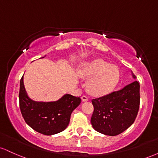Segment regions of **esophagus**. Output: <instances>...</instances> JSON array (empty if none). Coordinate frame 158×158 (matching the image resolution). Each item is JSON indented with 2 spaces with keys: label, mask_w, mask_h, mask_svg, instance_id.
Returning <instances> with one entry per match:
<instances>
[{
  "label": "esophagus",
  "mask_w": 158,
  "mask_h": 158,
  "mask_svg": "<svg viewBox=\"0 0 158 158\" xmlns=\"http://www.w3.org/2000/svg\"><path fill=\"white\" fill-rule=\"evenodd\" d=\"M81 100H82L83 102H86V101L88 100V97H87V96L83 95L82 97H81Z\"/></svg>",
  "instance_id": "1"
}]
</instances>
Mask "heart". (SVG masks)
I'll return each mask as SVG.
<instances>
[{"label": "heart", "mask_w": 158, "mask_h": 158, "mask_svg": "<svg viewBox=\"0 0 158 158\" xmlns=\"http://www.w3.org/2000/svg\"><path fill=\"white\" fill-rule=\"evenodd\" d=\"M81 77L90 79L88 88L93 95L104 96L109 94L119 82V70L117 66L102 59L85 62L79 70Z\"/></svg>", "instance_id": "1"}]
</instances>
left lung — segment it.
I'll list each match as a JSON object with an SVG mask.
<instances>
[{"label": "left lung", "mask_w": 158, "mask_h": 158, "mask_svg": "<svg viewBox=\"0 0 158 158\" xmlns=\"http://www.w3.org/2000/svg\"><path fill=\"white\" fill-rule=\"evenodd\" d=\"M135 79V76L133 75ZM139 84L135 81L123 89L91 100L92 126L103 135L116 136L135 122L139 108Z\"/></svg>", "instance_id": "8db88e82"}]
</instances>
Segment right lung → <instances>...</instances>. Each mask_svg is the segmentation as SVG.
I'll use <instances>...</instances> for the list:
<instances>
[{
	"instance_id": "add662e5",
	"label": "right lung",
	"mask_w": 158,
	"mask_h": 158,
	"mask_svg": "<svg viewBox=\"0 0 158 158\" xmlns=\"http://www.w3.org/2000/svg\"><path fill=\"white\" fill-rule=\"evenodd\" d=\"M80 103V97L70 94H65L56 102H35L27 96L23 77L20 81L21 114L28 126L42 135H52L64 131L70 123L71 113Z\"/></svg>"
}]
</instances>
